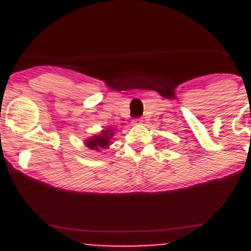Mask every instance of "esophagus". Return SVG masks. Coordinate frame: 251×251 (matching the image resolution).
Listing matches in <instances>:
<instances>
[{
	"label": "esophagus",
	"mask_w": 251,
	"mask_h": 251,
	"mask_svg": "<svg viewBox=\"0 0 251 251\" xmlns=\"http://www.w3.org/2000/svg\"><path fill=\"white\" fill-rule=\"evenodd\" d=\"M133 123H134V124H142V123H143V121H142L141 118H137V119H134V121H133Z\"/></svg>",
	"instance_id": "1"
}]
</instances>
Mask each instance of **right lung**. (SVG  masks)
I'll list each match as a JSON object with an SVG mask.
<instances>
[{
	"instance_id": "right-lung-1",
	"label": "right lung",
	"mask_w": 251,
	"mask_h": 251,
	"mask_svg": "<svg viewBox=\"0 0 251 251\" xmlns=\"http://www.w3.org/2000/svg\"><path fill=\"white\" fill-rule=\"evenodd\" d=\"M114 136V129L113 128H106L103 129L98 134H94L90 138L85 139L84 141V145L92 151H97V152H100L104 148H108L112 145V139Z\"/></svg>"
}]
</instances>
